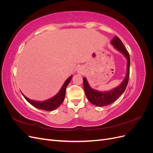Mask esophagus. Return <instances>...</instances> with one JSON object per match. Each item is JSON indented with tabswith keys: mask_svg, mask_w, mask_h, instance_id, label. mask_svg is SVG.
<instances>
[{
	"mask_svg": "<svg viewBox=\"0 0 153 153\" xmlns=\"http://www.w3.org/2000/svg\"><path fill=\"white\" fill-rule=\"evenodd\" d=\"M78 73H81V74H82V71L81 70V69H79V70H78Z\"/></svg>",
	"mask_w": 153,
	"mask_h": 153,
	"instance_id": "esophagus-1",
	"label": "esophagus"
}]
</instances>
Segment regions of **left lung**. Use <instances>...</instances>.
Returning a JSON list of instances; mask_svg holds the SVG:
<instances>
[{
    "instance_id": "left-lung-1",
    "label": "left lung",
    "mask_w": 153,
    "mask_h": 153,
    "mask_svg": "<svg viewBox=\"0 0 153 153\" xmlns=\"http://www.w3.org/2000/svg\"><path fill=\"white\" fill-rule=\"evenodd\" d=\"M110 43L119 52H121L127 60L126 73L124 80L121 84L108 91H100L92 89L89 85L86 78H83L84 80V88L87 98L91 103L98 106H107L114 103L121 96L126 89L128 85L129 75V66H130V59L129 53L125 48L122 41L117 36L111 40Z\"/></svg>"
}]
</instances>
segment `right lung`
<instances>
[{
    "label": "right lung",
    "mask_w": 153,
    "mask_h": 153,
    "mask_svg": "<svg viewBox=\"0 0 153 153\" xmlns=\"http://www.w3.org/2000/svg\"><path fill=\"white\" fill-rule=\"evenodd\" d=\"M72 75H71L68 78H67L66 80L64 82V84L61 87V89H60L59 91L57 93L55 94L52 98H49L47 100H45L43 101H36L30 100L27 97L22 93V95L24 96L25 99L28 101L29 103H30L32 106H34V107L44 110L46 111H52L54 110L56 108H57L59 106L61 105L64 100V98H65V94H66V89L68 85L69 84V82L71 81L72 78Z\"/></svg>",
    "instance_id": "obj_1"
}]
</instances>
